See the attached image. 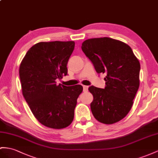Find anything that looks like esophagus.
Here are the masks:
<instances>
[{
    "instance_id": "esophagus-1",
    "label": "esophagus",
    "mask_w": 158,
    "mask_h": 158,
    "mask_svg": "<svg viewBox=\"0 0 158 158\" xmlns=\"http://www.w3.org/2000/svg\"><path fill=\"white\" fill-rule=\"evenodd\" d=\"M88 88H89L88 86L83 85V91L84 92H87L88 91Z\"/></svg>"
}]
</instances>
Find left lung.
<instances>
[{
    "label": "left lung",
    "mask_w": 158,
    "mask_h": 158,
    "mask_svg": "<svg viewBox=\"0 0 158 158\" xmlns=\"http://www.w3.org/2000/svg\"><path fill=\"white\" fill-rule=\"evenodd\" d=\"M82 51L98 73H104V89L91 86L94 96L91 110L94 118L104 124L118 122L127 115L139 86L140 63L131 48L109 37L87 39Z\"/></svg>",
    "instance_id": "8db88e82"
}]
</instances>
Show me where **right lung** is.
I'll use <instances>...</instances> for the list:
<instances>
[{"instance_id":"1","label":"right lung","mask_w":158,"mask_h":158,"mask_svg":"<svg viewBox=\"0 0 158 158\" xmlns=\"http://www.w3.org/2000/svg\"><path fill=\"white\" fill-rule=\"evenodd\" d=\"M74 41L40 42L29 48L19 67L23 95L39 122L52 129L68 127L74 118L80 85H56L67 75Z\"/></svg>"}]
</instances>
